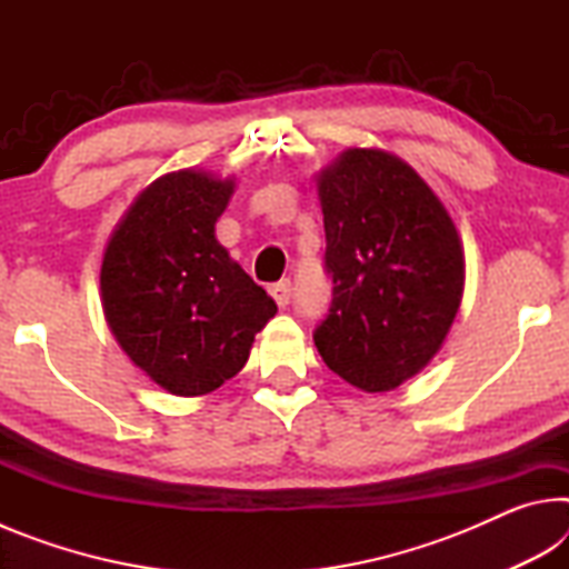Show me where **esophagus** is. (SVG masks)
Returning <instances> with one entry per match:
<instances>
[{"label":"esophagus","mask_w":569,"mask_h":569,"mask_svg":"<svg viewBox=\"0 0 569 569\" xmlns=\"http://www.w3.org/2000/svg\"><path fill=\"white\" fill-rule=\"evenodd\" d=\"M268 291H271L278 308H286L288 303H291V281H278L268 288Z\"/></svg>","instance_id":"34e87169"}]
</instances>
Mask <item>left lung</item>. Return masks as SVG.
Returning <instances> with one entry per match:
<instances>
[{
	"instance_id": "obj_1",
	"label": "left lung",
	"mask_w": 569,
	"mask_h": 569,
	"mask_svg": "<svg viewBox=\"0 0 569 569\" xmlns=\"http://www.w3.org/2000/svg\"><path fill=\"white\" fill-rule=\"evenodd\" d=\"M316 186L333 281L316 349L351 387L391 391L435 359L459 311L457 226L417 170L387 150H343Z\"/></svg>"
}]
</instances>
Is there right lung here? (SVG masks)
Wrapping results in <instances>:
<instances>
[{"mask_svg":"<svg viewBox=\"0 0 569 569\" xmlns=\"http://www.w3.org/2000/svg\"><path fill=\"white\" fill-rule=\"evenodd\" d=\"M233 188L206 170L168 172L134 198L102 256L112 336L176 397H203L233 379L278 311L216 238Z\"/></svg>","mask_w":569,"mask_h":569,"instance_id":"1","label":"right lung"}]
</instances>
